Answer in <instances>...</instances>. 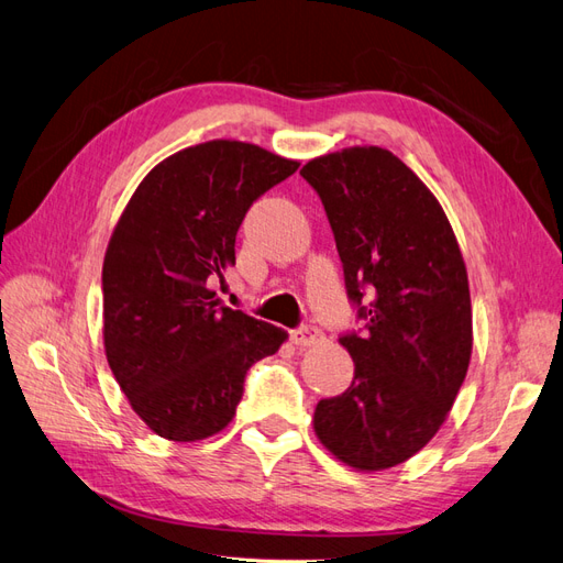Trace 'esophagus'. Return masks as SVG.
I'll return each instance as SVG.
<instances>
[{
	"mask_svg": "<svg viewBox=\"0 0 563 563\" xmlns=\"http://www.w3.org/2000/svg\"><path fill=\"white\" fill-rule=\"evenodd\" d=\"M321 338H323L321 329L312 327V323H302V327H298V329L291 331V343H294V345H300V347L314 345V343H319Z\"/></svg>",
	"mask_w": 563,
	"mask_h": 563,
	"instance_id": "1",
	"label": "esophagus"
}]
</instances>
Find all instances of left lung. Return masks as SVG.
I'll list each match as a JSON object with an SVG mask.
<instances>
[{"mask_svg": "<svg viewBox=\"0 0 563 563\" xmlns=\"http://www.w3.org/2000/svg\"><path fill=\"white\" fill-rule=\"evenodd\" d=\"M300 176L319 195L362 321L340 333L354 378L321 399L314 432L356 470H387L437 434L472 354L467 269L434 195L383 147L312 159Z\"/></svg>", "mask_w": 563, "mask_h": 563, "instance_id": "left-lung-1", "label": "left lung"}]
</instances>
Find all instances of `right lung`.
I'll return each instance as SVG.
<instances>
[{"instance_id":"right-lung-1","label":"right lung","mask_w":563,"mask_h":563,"mask_svg":"<svg viewBox=\"0 0 563 563\" xmlns=\"http://www.w3.org/2000/svg\"><path fill=\"white\" fill-rule=\"evenodd\" d=\"M298 162L240 141L176 152L145 176L103 263V335L114 378L152 432L207 439L234 418L249 368L286 333L216 298L255 199Z\"/></svg>"}]
</instances>
